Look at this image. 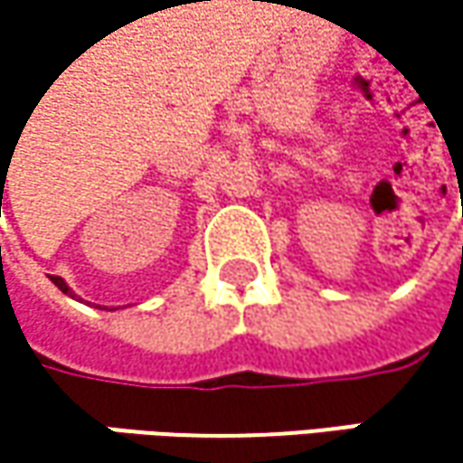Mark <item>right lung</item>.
<instances>
[{
    "label": "right lung",
    "mask_w": 463,
    "mask_h": 463,
    "mask_svg": "<svg viewBox=\"0 0 463 463\" xmlns=\"http://www.w3.org/2000/svg\"><path fill=\"white\" fill-rule=\"evenodd\" d=\"M0 203H2V195H0ZM50 281H52V284H55V287H58V289L63 292V295H71V289L66 287V281H63L61 276H50Z\"/></svg>",
    "instance_id": "1"
}]
</instances>
